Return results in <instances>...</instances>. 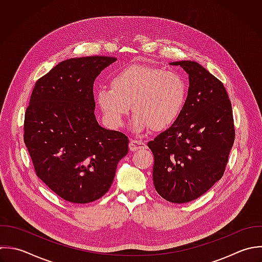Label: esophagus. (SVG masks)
Listing matches in <instances>:
<instances>
[{
    "instance_id": "1",
    "label": "esophagus",
    "mask_w": 262,
    "mask_h": 262,
    "mask_svg": "<svg viewBox=\"0 0 262 262\" xmlns=\"http://www.w3.org/2000/svg\"><path fill=\"white\" fill-rule=\"evenodd\" d=\"M147 148L146 144L142 141H139V140H132L129 142V149L130 151H137V150H140V149H145Z\"/></svg>"
}]
</instances>
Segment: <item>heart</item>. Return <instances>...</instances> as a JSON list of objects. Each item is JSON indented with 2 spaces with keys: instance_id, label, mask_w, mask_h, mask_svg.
I'll use <instances>...</instances> for the list:
<instances>
[{
  "instance_id": "b5f03b06",
  "label": "heart",
  "mask_w": 262,
  "mask_h": 262,
  "mask_svg": "<svg viewBox=\"0 0 262 262\" xmlns=\"http://www.w3.org/2000/svg\"><path fill=\"white\" fill-rule=\"evenodd\" d=\"M109 86L96 93L106 120L112 126H121L132 105L134 127L139 132L167 129L181 116L187 100L183 77L154 66L128 65L111 76Z\"/></svg>"
}]
</instances>
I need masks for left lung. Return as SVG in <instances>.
Listing matches in <instances>:
<instances>
[{
    "label": "left lung",
    "mask_w": 262,
    "mask_h": 262,
    "mask_svg": "<svg viewBox=\"0 0 262 262\" xmlns=\"http://www.w3.org/2000/svg\"><path fill=\"white\" fill-rule=\"evenodd\" d=\"M170 64L189 73L188 97L176 123L148 147L154 155L157 193L171 203H187L223 178L235 142V125L232 103L219 78L194 61Z\"/></svg>",
    "instance_id": "8db88e82"
}]
</instances>
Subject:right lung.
I'll return each mask as SVG.
<instances>
[{
	"label": "right lung",
	"instance_id": "right-lung-1",
	"mask_svg": "<svg viewBox=\"0 0 262 262\" xmlns=\"http://www.w3.org/2000/svg\"><path fill=\"white\" fill-rule=\"evenodd\" d=\"M116 61L106 56L60 62L33 86L23 141L36 177L62 199L84 204L110 189L128 138L96 120L94 81Z\"/></svg>",
	"mask_w": 262,
	"mask_h": 262
}]
</instances>
